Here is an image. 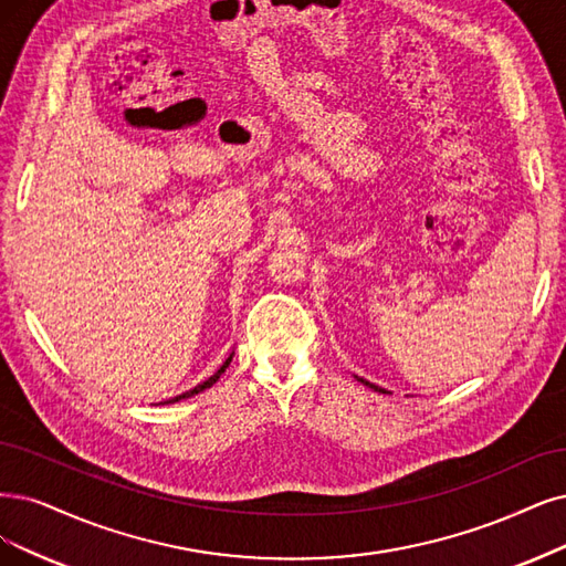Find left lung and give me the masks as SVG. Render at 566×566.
<instances>
[{
    "label": "left lung",
    "instance_id": "left-lung-1",
    "mask_svg": "<svg viewBox=\"0 0 566 566\" xmlns=\"http://www.w3.org/2000/svg\"><path fill=\"white\" fill-rule=\"evenodd\" d=\"M359 380H361V378H359ZM361 382H364V385H368V387H370V389H375V391H385V389H380V387H375V385H370V382H366V380H361Z\"/></svg>",
    "mask_w": 566,
    "mask_h": 566
}]
</instances>
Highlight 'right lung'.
Listing matches in <instances>:
<instances>
[{"label": "right lung", "mask_w": 566, "mask_h": 566, "mask_svg": "<svg viewBox=\"0 0 566 566\" xmlns=\"http://www.w3.org/2000/svg\"><path fill=\"white\" fill-rule=\"evenodd\" d=\"M230 359H233V357H228L226 359V364L212 375V378H207L202 385H198V387H193L191 391H184V394H179V396H175V399H170V401H163V403H177V401H181V399H188V396H193V394H200V391H205V389H209V387H212L219 378H221V373L228 368V364H230Z\"/></svg>", "instance_id": "right-lung-1"}]
</instances>
